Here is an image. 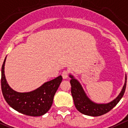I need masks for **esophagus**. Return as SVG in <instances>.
Returning <instances> with one entry per match:
<instances>
[{"label": "esophagus", "instance_id": "esophagus-1", "mask_svg": "<svg viewBox=\"0 0 128 128\" xmlns=\"http://www.w3.org/2000/svg\"><path fill=\"white\" fill-rule=\"evenodd\" d=\"M62 76H63V78L64 79L67 78L68 76V72L67 70H64V71L62 72Z\"/></svg>", "mask_w": 128, "mask_h": 128}]
</instances>
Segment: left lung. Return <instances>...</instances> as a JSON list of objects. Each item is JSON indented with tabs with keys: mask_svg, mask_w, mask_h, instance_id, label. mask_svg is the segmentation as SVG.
<instances>
[{
	"mask_svg": "<svg viewBox=\"0 0 128 128\" xmlns=\"http://www.w3.org/2000/svg\"><path fill=\"white\" fill-rule=\"evenodd\" d=\"M71 78V92L74 99L75 108L80 112L85 115L90 116H99L110 111L117 105L124 94L126 87L127 77H125V83L122 89L119 96L108 104H97L92 102L87 96L81 84L72 75H69Z\"/></svg>",
	"mask_w": 128,
	"mask_h": 128,
	"instance_id": "obj_1",
	"label": "left lung"
}]
</instances>
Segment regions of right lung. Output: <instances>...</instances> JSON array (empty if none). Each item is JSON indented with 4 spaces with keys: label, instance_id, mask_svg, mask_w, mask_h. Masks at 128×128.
I'll return each mask as SVG.
<instances>
[{
    "label": "right lung",
    "instance_id": "1",
    "mask_svg": "<svg viewBox=\"0 0 128 128\" xmlns=\"http://www.w3.org/2000/svg\"><path fill=\"white\" fill-rule=\"evenodd\" d=\"M6 60V57L1 72V88L6 101L12 108L25 115H44L52 107L53 97L62 81V76L60 75L31 92H18L12 89L6 81L4 74Z\"/></svg>",
    "mask_w": 128,
    "mask_h": 128
}]
</instances>
